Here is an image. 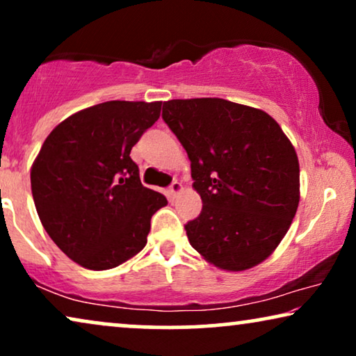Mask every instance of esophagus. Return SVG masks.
<instances>
[{
    "instance_id": "obj_1",
    "label": "esophagus",
    "mask_w": 356,
    "mask_h": 356,
    "mask_svg": "<svg viewBox=\"0 0 356 356\" xmlns=\"http://www.w3.org/2000/svg\"><path fill=\"white\" fill-rule=\"evenodd\" d=\"M183 191V184L179 181H173L172 184H170L168 188V194H170V199H175L177 197V194H179Z\"/></svg>"
}]
</instances>
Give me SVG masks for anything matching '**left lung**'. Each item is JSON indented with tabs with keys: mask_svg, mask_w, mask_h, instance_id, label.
<instances>
[{
	"mask_svg": "<svg viewBox=\"0 0 356 356\" xmlns=\"http://www.w3.org/2000/svg\"><path fill=\"white\" fill-rule=\"evenodd\" d=\"M162 118L186 150L202 199L199 217L184 225L191 246L223 270L261 264L298 209L290 139L266 111L223 99L163 102Z\"/></svg>",
	"mask_w": 356,
	"mask_h": 356,
	"instance_id": "8db88e82",
	"label": "left lung"
}]
</instances>
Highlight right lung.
<instances>
[{
	"mask_svg": "<svg viewBox=\"0 0 356 356\" xmlns=\"http://www.w3.org/2000/svg\"><path fill=\"white\" fill-rule=\"evenodd\" d=\"M162 102L111 100L61 121L31 170L43 228L77 264L106 270L138 254L167 197L143 186L129 154Z\"/></svg>",
	"mask_w": 356,
	"mask_h": 356,
	"instance_id": "right-lung-1",
	"label": "right lung"
}]
</instances>
